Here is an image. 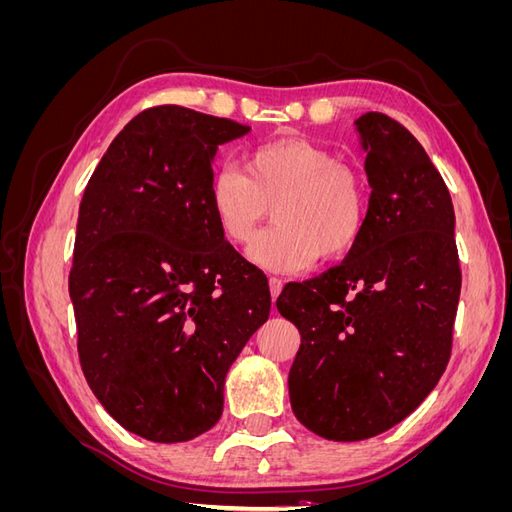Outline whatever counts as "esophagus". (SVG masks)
<instances>
[{"mask_svg": "<svg viewBox=\"0 0 512 512\" xmlns=\"http://www.w3.org/2000/svg\"><path fill=\"white\" fill-rule=\"evenodd\" d=\"M282 280H277V277H269V290H271V299L275 301L277 299V294L282 292Z\"/></svg>", "mask_w": 512, "mask_h": 512, "instance_id": "esophagus-1", "label": "esophagus"}]
</instances>
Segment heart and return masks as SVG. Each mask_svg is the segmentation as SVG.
Wrapping results in <instances>:
<instances>
[{"label":"heart","instance_id":"obj_1","mask_svg":"<svg viewBox=\"0 0 512 512\" xmlns=\"http://www.w3.org/2000/svg\"><path fill=\"white\" fill-rule=\"evenodd\" d=\"M209 205L222 237L245 245L273 207L275 226L247 250L256 265L297 273L316 258H346L361 241L369 215L365 175L333 151L305 138L256 147L245 173L224 166L209 181Z\"/></svg>","mask_w":512,"mask_h":512}]
</instances>
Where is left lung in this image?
Returning <instances> with one entry per match:
<instances>
[{
  "mask_svg": "<svg viewBox=\"0 0 512 512\" xmlns=\"http://www.w3.org/2000/svg\"><path fill=\"white\" fill-rule=\"evenodd\" d=\"M369 215L342 265L294 284L277 312L301 333L288 374L294 416L320 438H374L414 412L451 359L461 269L448 188L399 121H354Z\"/></svg>",
  "mask_w": 512,
  "mask_h": 512,
  "instance_id": "obj_1",
  "label": "left lung"
}]
</instances>
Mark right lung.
<instances>
[{
	"label": "right lung",
	"instance_id": "add662e5",
	"mask_svg": "<svg viewBox=\"0 0 512 512\" xmlns=\"http://www.w3.org/2000/svg\"><path fill=\"white\" fill-rule=\"evenodd\" d=\"M247 132L192 108H147L81 200L68 288L83 374L104 410L151 442H188L220 421L228 369L269 318L267 277L209 205L218 145Z\"/></svg>",
	"mask_w": 512,
	"mask_h": 512
}]
</instances>
